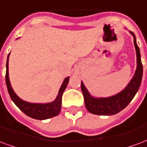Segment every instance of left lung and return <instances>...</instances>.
<instances>
[{
    "label": "left lung",
    "instance_id": "obj_1",
    "mask_svg": "<svg viewBox=\"0 0 147 147\" xmlns=\"http://www.w3.org/2000/svg\"><path fill=\"white\" fill-rule=\"evenodd\" d=\"M130 33L134 37V44L136 47L137 57V68L134 76L130 81L128 85L125 87V89L112 97L96 98L90 94L83 82L81 83V90L84 97L86 108L91 113L102 116H110L118 113L129 104L137 91L139 90L142 82V64L141 62L140 51L136 43L135 34L131 31H130Z\"/></svg>",
    "mask_w": 147,
    "mask_h": 147
}]
</instances>
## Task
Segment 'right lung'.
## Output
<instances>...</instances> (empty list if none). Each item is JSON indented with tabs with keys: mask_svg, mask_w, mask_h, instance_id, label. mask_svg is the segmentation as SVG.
Returning <instances> with one entry per match:
<instances>
[{
	"mask_svg": "<svg viewBox=\"0 0 147 147\" xmlns=\"http://www.w3.org/2000/svg\"><path fill=\"white\" fill-rule=\"evenodd\" d=\"M10 54V53H9ZM9 54L8 55L7 59V64H6V75H5V81L6 85L8 88V91L9 95L11 97V100L13 101L17 107L20 109L22 112H24L28 117L36 119V120H45L51 118L55 116H57L61 112V102H62V95L64 90L66 89L67 86V83L69 81V77L65 78L64 82L61 85L58 95L57 98L54 101L50 103L46 104H37V103H30L25 101H23L18 97L14 90H12L9 81L8 77V57Z\"/></svg>",
	"mask_w": 147,
	"mask_h": 147,
	"instance_id": "right-lung-1",
	"label": "right lung"
}]
</instances>
